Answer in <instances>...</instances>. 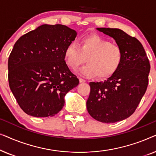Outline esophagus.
Segmentation results:
<instances>
[{
    "label": "esophagus",
    "mask_w": 156,
    "mask_h": 156,
    "mask_svg": "<svg viewBox=\"0 0 156 156\" xmlns=\"http://www.w3.org/2000/svg\"><path fill=\"white\" fill-rule=\"evenodd\" d=\"M79 80H80V83H84V82H86V80H84V79H82V78H80V79H79Z\"/></svg>",
    "instance_id": "esophagus-1"
}]
</instances>
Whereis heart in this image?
Masks as SVG:
<instances>
[{"label":"heart","instance_id":"heart-1","mask_svg":"<svg viewBox=\"0 0 156 156\" xmlns=\"http://www.w3.org/2000/svg\"><path fill=\"white\" fill-rule=\"evenodd\" d=\"M86 65L79 70L87 78L97 76L105 80L116 73L122 63L123 52L120 47L97 35L82 37L80 46L70 42L64 52V58L69 67L76 69L85 61Z\"/></svg>","mask_w":156,"mask_h":156}]
</instances>
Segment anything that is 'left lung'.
<instances>
[{
    "instance_id": "obj_1",
    "label": "left lung",
    "mask_w": 156,
    "mask_h": 156,
    "mask_svg": "<svg viewBox=\"0 0 156 156\" xmlns=\"http://www.w3.org/2000/svg\"><path fill=\"white\" fill-rule=\"evenodd\" d=\"M113 37L123 52L122 63L116 73L104 82H90L87 108L102 123H115L133 114L148 84L150 63L142 44L117 28L98 27Z\"/></svg>"
}]
</instances>
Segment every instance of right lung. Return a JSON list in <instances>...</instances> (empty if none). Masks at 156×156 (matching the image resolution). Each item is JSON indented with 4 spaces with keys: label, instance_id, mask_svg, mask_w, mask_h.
<instances>
[{
    "label": "right lung",
    "instance_id": "right-lung-1",
    "mask_svg": "<svg viewBox=\"0 0 156 156\" xmlns=\"http://www.w3.org/2000/svg\"><path fill=\"white\" fill-rule=\"evenodd\" d=\"M76 32L62 25L44 24L21 36L8 58L10 89L23 112L34 117L53 116L65 95L79 84L64 58Z\"/></svg>",
    "mask_w": 156,
    "mask_h": 156
}]
</instances>
